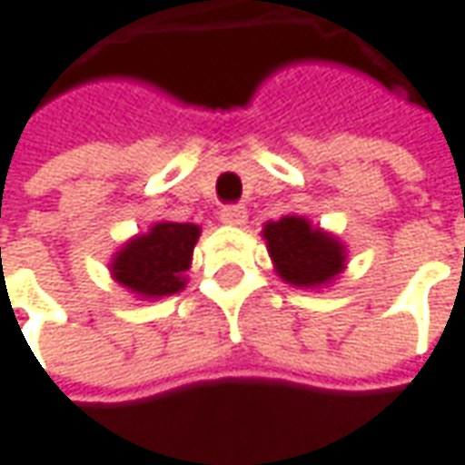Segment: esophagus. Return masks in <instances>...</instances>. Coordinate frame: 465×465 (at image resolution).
Instances as JSON below:
<instances>
[{
	"instance_id": "34e87169",
	"label": "esophagus",
	"mask_w": 465,
	"mask_h": 465,
	"mask_svg": "<svg viewBox=\"0 0 465 465\" xmlns=\"http://www.w3.org/2000/svg\"><path fill=\"white\" fill-rule=\"evenodd\" d=\"M221 223H229V226H242L247 221V208L244 205H223L218 213Z\"/></svg>"
}]
</instances>
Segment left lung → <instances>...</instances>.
Masks as SVG:
<instances>
[{
	"label": "left lung",
	"mask_w": 465,
	"mask_h": 465,
	"mask_svg": "<svg viewBox=\"0 0 465 465\" xmlns=\"http://www.w3.org/2000/svg\"><path fill=\"white\" fill-rule=\"evenodd\" d=\"M262 236L275 272L292 286L317 289L331 283L346 268V247L333 233L314 229L304 215L268 221Z\"/></svg>",
	"instance_id": "1"
}]
</instances>
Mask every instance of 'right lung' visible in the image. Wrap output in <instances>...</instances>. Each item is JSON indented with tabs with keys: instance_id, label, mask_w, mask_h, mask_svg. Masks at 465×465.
Segmentation results:
<instances>
[{
	"instance_id": "right-lung-1",
	"label": "right lung",
	"mask_w": 465,
	"mask_h": 465,
	"mask_svg": "<svg viewBox=\"0 0 465 465\" xmlns=\"http://www.w3.org/2000/svg\"><path fill=\"white\" fill-rule=\"evenodd\" d=\"M197 239L200 226L161 221L151 226L148 233L130 239L114 254V281L145 299H161L182 292Z\"/></svg>"
}]
</instances>
